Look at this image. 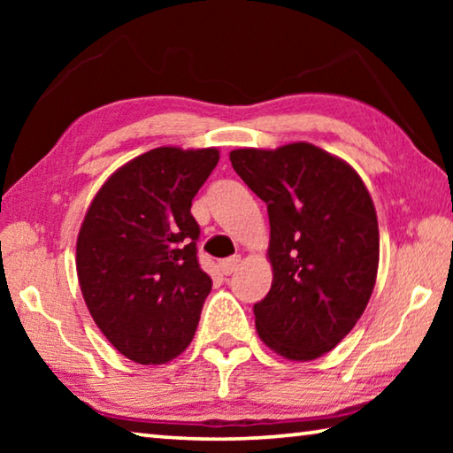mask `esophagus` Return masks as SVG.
I'll use <instances>...</instances> for the list:
<instances>
[{"instance_id":"esophagus-1","label":"esophagus","mask_w":453,"mask_h":453,"mask_svg":"<svg viewBox=\"0 0 453 453\" xmlns=\"http://www.w3.org/2000/svg\"><path fill=\"white\" fill-rule=\"evenodd\" d=\"M240 262H242L240 256H232V257L221 259L219 267H221V272H224L226 275H232L237 270V267H240Z\"/></svg>"}]
</instances>
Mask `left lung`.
<instances>
[{
    "label": "left lung",
    "instance_id": "obj_1",
    "mask_svg": "<svg viewBox=\"0 0 453 453\" xmlns=\"http://www.w3.org/2000/svg\"><path fill=\"white\" fill-rule=\"evenodd\" d=\"M267 203L272 289L254 305L267 348L291 362L332 351L362 318L378 278L380 229L349 164L308 142L229 153Z\"/></svg>",
    "mask_w": 453,
    "mask_h": 453
}]
</instances>
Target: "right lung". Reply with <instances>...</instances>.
Listing matches in <instances>:
<instances>
[{
	"label": "right lung",
	"instance_id": "add662e5",
	"mask_svg": "<svg viewBox=\"0 0 453 453\" xmlns=\"http://www.w3.org/2000/svg\"><path fill=\"white\" fill-rule=\"evenodd\" d=\"M216 148L164 145L121 165L91 199L75 245L81 296L121 356L172 362L194 340L211 278L197 264L191 199Z\"/></svg>",
	"mask_w": 453,
	"mask_h": 453
}]
</instances>
